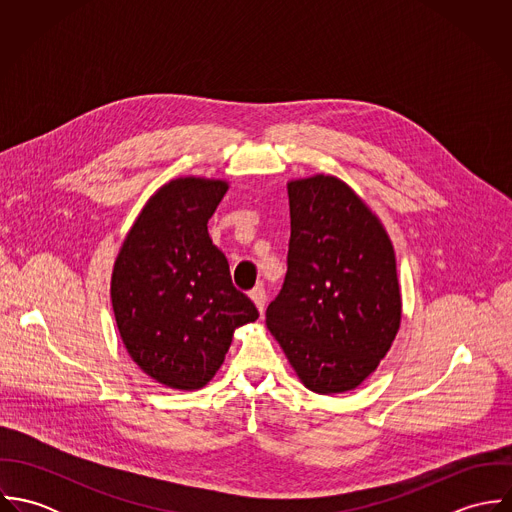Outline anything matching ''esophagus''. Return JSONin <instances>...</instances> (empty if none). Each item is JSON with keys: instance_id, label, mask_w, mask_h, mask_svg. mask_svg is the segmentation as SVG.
I'll return each mask as SVG.
<instances>
[{"instance_id": "1", "label": "esophagus", "mask_w": 512, "mask_h": 512, "mask_svg": "<svg viewBox=\"0 0 512 512\" xmlns=\"http://www.w3.org/2000/svg\"><path fill=\"white\" fill-rule=\"evenodd\" d=\"M250 297H252V301L256 303L258 311L262 313V311H264V305H266V290H264L262 286H258V288H254V290L250 292Z\"/></svg>"}]
</instances>
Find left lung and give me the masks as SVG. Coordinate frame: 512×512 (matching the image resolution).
<instances>
[{"instance_id":"left-lung-1","label":"left lung","mask_w":512,"mask_h":512,"mask_svg":"<svg viewBox=\"0 0 512 512\" xmlns=\"http://www.w3.org/2000/svg\"><path fill=\"white\" fill-rule=\"evenodd\" d=\"M288 195V272L266 323L309 390L347 392L384 359L400 327L394 250L343 181H292Z\"/></svg>"}]
</instances>
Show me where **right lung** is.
Masks as SVG:
<instances>
[{
	"label": "right lung",
	"mask_w": 512,
	"mask_h": 512,
	"mask_svg": "<svg viewBox=\"0 0 512 512\" xmlns=\"http://www.w3.org/2000/svg\"><path fill=\"white\" fill-rule=\"evenodd\" d=\"M224 181L175 179L147 201L118 254L112 307L122 341L157 382L193 390L219 370L232 331L258 319L234 288L226 256L207 222Z\"/></svg>",
	"instance_id": "add662e5"
}]
</instances>
